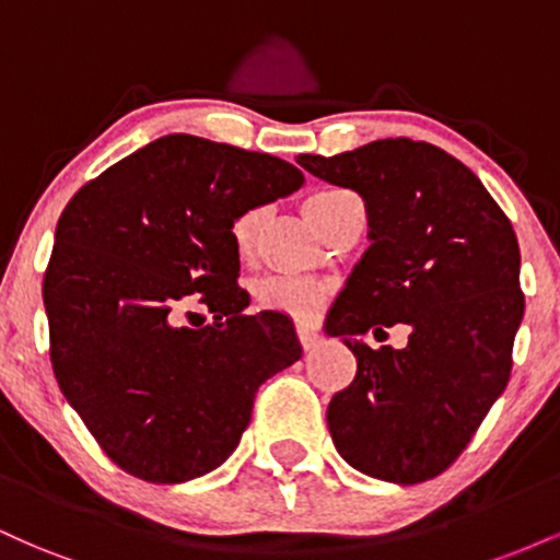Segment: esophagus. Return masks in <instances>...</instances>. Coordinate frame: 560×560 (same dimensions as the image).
Listing matches in <instances>:
<instances>
[{"label":"esophagus","mask_w":560,"mask_h":560,"mask_svg":"<svg viewBox=\"0 0 560 560\" xmlns=\"http://www.w3.org/2000/svg\"><path fill=\"white\" fill-rule=\"evenodd\" d=\"M298 337H300V345L305 347V350H313V347H318V342H320L318 331L313 329L311 324H298Z\"/></svg>","instance_id":"34e87169"}]
</instances>
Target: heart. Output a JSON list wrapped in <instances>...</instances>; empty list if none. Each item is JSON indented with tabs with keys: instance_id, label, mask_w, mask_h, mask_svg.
<instances>
[{
	"instance_id": "obj_1",
	"label": "heart",
	"mask_w": 560,
	"mask_h": 560,
	"mask_svg": "<svg viewBox=\"0 0 560 560\" xmlns=\"http://www.w3.org/2000/svg\"><path fill=\"white\" fill-rule=\"evenodd\" d=\"M345 197H350V191H316V195L305 199L302 210H305L307 221H311L313 226L324 231L334 205L342 202ZM262 218H266V210H247V213L231 223V244H234V253L240 255L242 260L249 258V253H253L255 240H258V231L262 226ZM253 298L262 311L284 313V316L292 318H311L316 316L320 305L329 298V287H326L324 281L302 279V276H266V279L255 281Z\"/></svg>"
}]
</instances>
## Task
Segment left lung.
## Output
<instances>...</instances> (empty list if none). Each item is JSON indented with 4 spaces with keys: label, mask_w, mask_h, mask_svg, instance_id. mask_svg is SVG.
Wrapping results in <instances>:
<instances>
[{
    "label": "left lung",
    "mask_w": 560,
    "mask_h": 560,
    "mask_svg": "<svg viewBox=\"0 0 560 560\" xmlns=\"http://www.w3.org/2000/svg\"><path fill=\"white\" fill-rule=\"evenodd\" d=\"M298 163L358 191L369 213L371 247L326 316V334L358 361L326 410L334 447L374 479L440 477L511 378L524 318L511 221L460 160L427 141L378 139ZM395 323L411 329L400 351L362 342Z\"/></svg>",
    "instance_id": "obj_1"
}]
</instances>
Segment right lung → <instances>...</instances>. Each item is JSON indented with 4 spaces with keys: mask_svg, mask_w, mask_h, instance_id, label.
Returning <instances> with one entry per match:
<instances>
[{
    "mask_svg": "<svg viewBox=\"0 0 560 560\" xmlns=\"http://www.w3.org/2000/svg\"><path fill=\"white\" fill-rule=\"evenodd\" d=\"M302 182L266 152L171 133L66 205L42 287L49 358L126 474L178 485L213 471L240 445L260 384L300 361L284 313H244L231 223ZM195 299L214 324L178 327Z\"/></svg>",
    "mask_w": 560,
    "mask_h": 560,
    "instance_id": "add662e5",
    "label": "right lung"
}]
</instances>
